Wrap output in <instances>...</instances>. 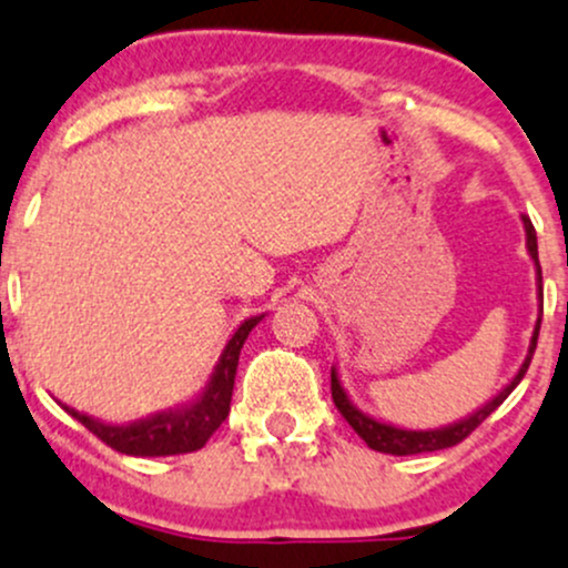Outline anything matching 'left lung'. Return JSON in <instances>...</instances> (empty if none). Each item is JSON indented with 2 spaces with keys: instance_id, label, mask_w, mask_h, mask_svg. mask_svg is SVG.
Masks as SVG:
<instances>
[{
  "instance_id": "left-lung-1",
  "label": "left lung",
  "mask_w": 568,
  "mask_h": 568,
  "mask_svg": "<svg viewBox=\"0 0 568 568\" xmlns=\"http://www.w3.org/2000/svg\"><path fill=\"white\" fill-rule=\"evenodd\" d=\"M523 229H525V247H528L530 261H534V266H536V296H539V302H541L539 247H536V231H534V225H530L528 217H523ZM539 324H541V318L536 321L534 334H530L528 354H525V359L520 364V369H517V373H515V378H511L509 384H506L498 394H495V397H489L487 403L481 405V408H476L474 414L463 416V419L452 422V425L433 427V429H408V427L389 425V422L373 419V416L364 414V410H359L354 403H351L348 392H345L343 384H339L337 367H332V399H334V405H337L339 414L345 416V422H348V425L356 429V435H359V438L369 446V449L384 452V455H397V457H403V455H422V452L449 449V446H457L459 440L468 438V435L474 433V429L479 427L481 422H485L487 416L493 414V410L498 408V405L504 403V399L509 397L511 392H515V386L520 384L523 375L528 373L530 359H534L536 339H539Z\"/></svg>"
}]
</instances>
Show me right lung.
<instances>
[{"label": "right lung", "mask_w": 568, "mask_h": 568, "mask_svg": "<svg viewBox=\"0 0 568 568\" xmlns=\"http://www.w3.org/2000/svg\"><path fill=\"white\" fill-rule=\"evenodd\" d=\"M264 321V313L244 318L239 329L231 334L223 354L214 364L206 386L187 403H179L174 408L158 410L146 419L128 422V425H109L83 410L62 405L73 419H79L89 433L98 435L111 449L130 457H169L199 452L212 438V433L225 422L231 410V394H234V378L239 367V354L247 339V334Z\"/></svg>", "instance_id": "right-lung-1"}]
</instances>
